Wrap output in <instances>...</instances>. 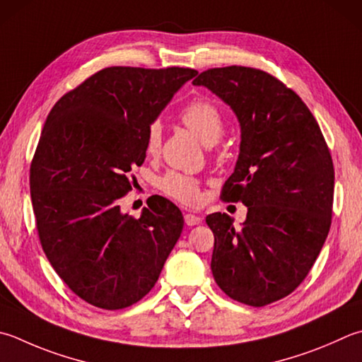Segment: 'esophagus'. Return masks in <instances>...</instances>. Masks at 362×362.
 I'll use <instances>...</instances> for the list:
<instances>
[{
  "mask_svg": "<svg viewBox=\"0 0 362 362\" xmlns=\"http://www.w3.org/2000/svg\"><path fill=\"white\" fill-rule=\"evenodd\" d=\"M184 222H186V225H189V227H194V225L202 223V217L187 213L186 216H184Z\"/></svg>",
  "mask_w": 362,
  "mask_h": 362,
  "instance_id": "obj_1",
  "label": "esophagus"
}]
</instances>
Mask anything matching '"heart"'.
Segmentation results:
<instances>
[{
	"label": "heart",
	"instance_id": "heart-1",
	"mask_svg": "<svg viewBox=\"0 0 362 362\" xmlns=\"http://www.w3.org/2000/svg\"><path fill=\"white\" fill-rule=\"evenodd\" d=\"M180 119L184 126L190 129L204 145H214L222 137L225 121L219 105L206 98L190 100L180 113ZM162 140V131L159 122L149 124L146 132L145 149L149 156L159 153ZM159 187L165 195L173 200L189 206L200 203V182L192 176L178 172H168L159 180Z\"/></svg>",
	"mask_w": 362,
	"mask_h": 362
}]
</instances>
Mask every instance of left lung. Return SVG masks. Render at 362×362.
<instances>
[{
	"label": "left lung",
	"mask_w": 362,
	"mask_h": 362,
	"mask_svg": "<svg viewBox=\"0 0 362 362\" xmlns=\"http://www.w3.org/2000/svg\"><path fill=\"white\" fill-rule=\"evenodd\" d=\"M233 108L241 126L235 172L221 199L241 202V228L206 216L214 233L211 271L225 295L262 308L295 291L329 233L334 165L317 119L298 94L255 67H214L192 81Z\"/></svg>",
	"instance_id": "obj_1"
}]
</instances>
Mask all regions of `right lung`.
<instances>
[{"instance_id":"add662e5","label":"right lung","mask_w":362,"mask_h":362,"mask_svg":"<svg viewBox=\"0 0 362 362\" xmlns=\"http://www.w3.org/2000/svg\"><path fill=\"white\" fill-rule=\"evenodd\" d=\"M189 67H105L66 93L47 117L30 168L39 241L75 295L99 309L139 303L158 282L182 231L176 204L154 195L140 217L122 214L146 132Z\"/></svg>"}]
</instances>
